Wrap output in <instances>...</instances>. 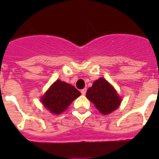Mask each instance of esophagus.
I'll return each instance as SVG.
<instances>
[{
    "mask_svg": "<svg viewBox=\"0 0 159 159\" xmlns=\"http://www.w3.org/2000/svg\"><path fill=\"white\" fill-rule=\"evenodd\" d=\"M86 92H87V89L86 88H84V89H82L81 90V94H82V95H85V94H86Z\"/></svg>",
    "mask_w": 159,
    "mask_h": 159,
    "instance_id": "esophagus-1",
    "label": "esophagus"
}]
</instances>
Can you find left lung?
<instances>
[{"label": "left lung", "instance_id": "obj_1", "mask_svg": "<svg viewBox=\"0 0 159 159\" xmlns=\"http://www.w3.org/2000/svg\"><path fill=\"white\" fill-rule=\"evenodd\" d=\"M86 96L102 115H108L116 110L121 99L111 84L103 78H99L88 88Z\"/></svg>", "mask_w": 159, "mask_h": 159}]
</instances>
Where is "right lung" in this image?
I'll list each match as a JSON object with an SVG mask.
<instances>
[{
  "label": "right lung",
  "instance_id": "right-lung-1",
  "mask_svg": "<svg viewBox=\"0 0 159 159\" xmlns=\"http://www.w3.org/2000/svg\"><path fill=\"white\" fill-rule=\"evenodd\" d=\"M80 95L72 85L58 80L48 88L40 100L51 113L60 115Z\"/></svg>",
  "mask_w": 159,
  "mask_h": 159
}]
</instances>
